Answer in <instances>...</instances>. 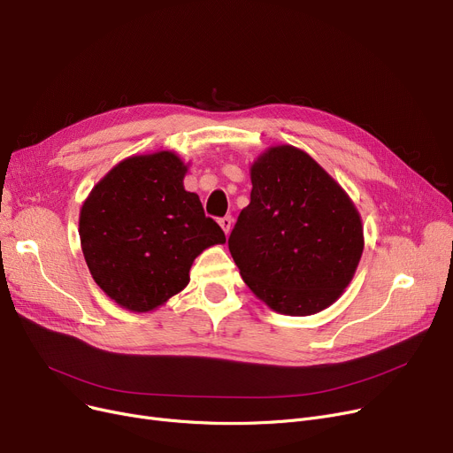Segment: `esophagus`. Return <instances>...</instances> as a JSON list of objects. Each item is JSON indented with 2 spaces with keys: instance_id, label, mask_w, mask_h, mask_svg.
<instances>
[{
  "instance_id": "obj_1",
  "label": "esophagus",
  "mask_w": 453,
  "mask_h": 453,
  "mask_svg": "<svg viewBox=\"0 0 453 453\" xmlns=\"http://www.w3.org/2000/svg\"><path fill=\"white\" fill-rule=\"evenodd\" d=\"M219 224H220V227L224 229V233L227 234V233L231 231V226H233V219H231V217H224V219H220V220H219Z\"/></svg>"
}]
</instances>
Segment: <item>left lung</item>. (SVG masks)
<instances>
[{"label": "left lung", "instance_id": "8db88e82", "mask_svg": "<svg viewBox=\"0 0 453 453\" xmlns=\"http://www.w3.org/2000/svg\"><path fill=\"white\" fill-rule=\"evenodd\" d=\"M251 185V202L227 241L244 282L275 312L325 311L358 268L360 212L323 166L290 145L257 157Z\"/></svg>", "mask_w": 453, "mask_h": 453}]
</instances>
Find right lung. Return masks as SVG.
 <instances>
[{
    "label": "right lung",
    "instance_id": "right-lung-1",
    "mask_svg": "<svg viewBox=\"0 0 453 453\" xmlns=\"http://www.w3.org/2000/svg\"><path fill=\"white\" fill-rule=\"evenodd\" d=\"M187 165L169 150L117 163L81 209L86 265L103 292L149 312L188 284L195 258L226 234L183 187Z\"/></svg>",
    "mask_w": 453,
    "mask_h": 453
}]
</instances>
